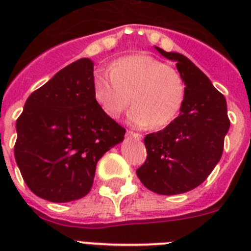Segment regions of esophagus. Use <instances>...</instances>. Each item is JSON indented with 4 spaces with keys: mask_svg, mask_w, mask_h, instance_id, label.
<instances>
[{
    "mask_svg": "<svg viewBox=\"0 0 251 251\" xmlns=\"http://www.w3.org/2000/svg\"><path fill=\"white\" fill-rule=\"evenodd\" d=\"M127 136H128V137H132V138L137 139V141H141V139H142L141 134H138V133L132 132V130H128V132H127Z\"/></svg>",
    "mask_w": 251,
    "mask_h": 251,
    "instance_id": "34e87169",
    "label": "esophagus"
}]
</instances>
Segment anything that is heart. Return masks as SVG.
<instances>
[{
  "label": "heart",
  "instance_id": "b5f03b06",
  "mask_svg": "<svg viewBox=\"0 0 251 251\" xmlns=\"http://www.w3.org/2000/svg\"><path fill=\"white\" fill-rule=\"evenodd\" d=\"M109 76L94 77L93 93L103 112L118 118L132 101L128 119L137 127H165L182 108L186 95L183 76L172 66L148 55L115 60Z\"/></svg>",
  "mask_w": 251,
  "mask_h": 251
}]
</instances>
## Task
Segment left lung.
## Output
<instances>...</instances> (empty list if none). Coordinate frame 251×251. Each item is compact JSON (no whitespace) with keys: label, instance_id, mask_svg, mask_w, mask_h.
Instances as JSON below:
<instances>
[{"label":"left lung","instance_id":"obj_1","mask_svg":"<svg viewBox=\"0 0 251 251\" xmlns=\"http://www.w3.org/2000/svg\"><path fill=\"white\" fill-rule=\"evenodd\" d=\"M154 49L176 61L186 95L178 117L165 129L146 136L147 159L136 174L148 190L171 196L191 191L211 174L223 154L230 121L225 97L191 60Z\"/></svg>","mask_w":251,"mask_h":251}]
</instances>
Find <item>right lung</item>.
I'll return each mask as SVG.
<instances>
[{
  "mask_svg": "<svg viewBox=\"0 0 251 251\" xmlns=\"http://www.w3.org/2000/svg\"><path fill=\"white\" fill-rule=\"evenodd\" d=\"M94 64L79 59L26 100L16 122L15 158L36 196L70 202L89 194L99 159L123 142L126 129L93 93Z\"/></svg>",
  "mask_w": 251,
  "mask_h": 251,
  "instance_id": "right-lung-1",
  "label": "right lung"
}]
</instances>
